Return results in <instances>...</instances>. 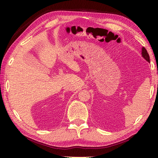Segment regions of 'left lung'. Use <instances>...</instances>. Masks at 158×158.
<instances>
[{
    "instance_id": "1",
    "label": "left lung",
    "mask_w": 158,
    "mask_h": 158,
    "mask_svg": "<svg viewBox=\"0 0 158 158\" xmlns=\"http://www.w3.org/2000/svg\"><path fill=\"white\" fill-rule=\"evenodd\" d=\"M141 54H142V56L143 58H145L148 62H150V57L148 55V53L147 52L146 49L144 47H142V51H141Z\"/></svg>"
}]
</instances>
